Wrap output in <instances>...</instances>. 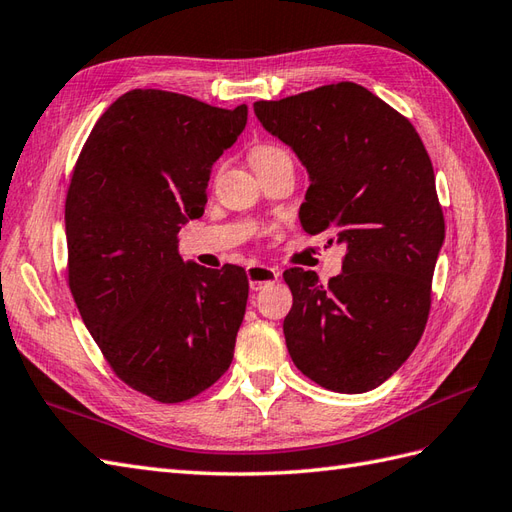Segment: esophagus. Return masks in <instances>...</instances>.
Returning a JSON list of instances; mask_svg holds the SVG:
<instances>
[{
  "label": "esophagus",
  "mask_w": 512,
  "mask_h": 512,
  "mask_svg": "<svg viewBox=\"0 0 512 512\" xmlns=\"http://www.w3.org/2000/svg\"><path fill=\"white\" fill-rule=\"evenodd\" d=\"M246 274H248V283H251V290H255V292L279 279L277 270L270 268V266H261V264L248 266Z\"/></svg>",
  "instance_id": "obj_1"
}]
</instances>
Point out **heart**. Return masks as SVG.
Instances as JSON below:
<instances>
[{"mask_svg": "<svg viewBox=\"0 0 512 512\" xmlns=\"http://www.w3.org/2000/svg\"><path fill=\"white\" fill-rule=\"evenodd\" d=\"M281 157H290V155H287V151L283 147H279V144L264 142V144H257V147L251 151V164H253V168H259V166L270 164L274 160H281Z\"/></svg>", "mask_w": 512, "mask_h": 512, "instance_id": "1", "label": "heart"}]
</instances>
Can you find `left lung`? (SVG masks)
<instances>
[{"mask_svg": "<svg viewBox=\"0 0 512 512\" xmlns=\"http://www.w3.org/2000/svg\"><path fill=\"white\" fill-rule=\"evenodd\" d=\"M253 108L307 166L300 225L346 244L342 274L329 283L303 268L283 272L294 296L287 350L320 387L370 391L409 359L428 322L445 238L428 151L406 116L352 82Z\"/></svg>", "mask_w": 512, "mask_h": 512, "instance_id": "8db88e82", "label": "left lung"}]
</instances>
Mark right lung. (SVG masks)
Wrapping results in <instances>:
<instances>
[{
    "label": "right lung",
    "mask_w": 512,
    "mask_h": 512,
    "mask_svg": "<svg viewBox=\"0 0 512 512\" xmlns=\"http://www.w3.org/2000/svg\"><path fill=\"white\" fill-rule=\"evenodd\" d=\"M246 116V106L129 90L73 168L64 203L73 300L112 372L157 402L199 396L233 359L246 272L183 264L177 233L203 216L212 164Z\"/></svg>",
    "instance_id": "add662e5"
}]
</instances>
